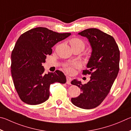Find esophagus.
Listing matches in <instances>:
<instances>
[{"instance_id":"1","label":"esophagus","mask_w":131,"mask_h":131,"mask_svg":"<svg viewBox=\"0 0 131 131\" xmlns=\"http://www.w3.org/2000/svg\"><path fill=\"white\" fill-rule=\"evenodd\" d=\"M66 79H67V84H71V82L72 81V79L70 77H67Z\"/></svg>"}]
</instances>
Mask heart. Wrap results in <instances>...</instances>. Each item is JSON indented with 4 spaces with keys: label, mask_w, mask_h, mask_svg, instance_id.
Segmentation results:
<instances>
[{
    "label": "heart",
    "mask_w": 131,
    "mask_h": 131,
    "mask_svg": "<svg viewBox=\"0 0 131 131\" xmlns=\"http://www.w3.org/2000/svg\"><path fill=\"white\" fill-rule=\"evenodd\" d=\"M69 42L71 47H72V49H76L77 48V49H79L82 51L86 47V42L81 38H72ZM79 64L78 63H74L71 64H67V65L64 66V70L68 74H72L74 68L79 67Z\"/></svg>",
    "instance_id": "b5f03b06"
}]
</instances>
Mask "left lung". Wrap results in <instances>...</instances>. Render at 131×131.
<instances>
[{"mask_svg":"<svg viewBox=\"0 0 131 131\" xmlns=\"http://www.w3.org/2000/svg\"><path fill=\"white\" fill-rule=\"evenodd\" d=\"M79 34L88 38L92 48L88 68L82 72L91 77L84 84L76 79L71 82L82 91L78 97L71 98V102L81 108L91 109L99 106L111 90L118 73L120 50L113 37L99 29H88Z\"/></svg>","mask_w":131,"mask_h":131,"instance_id":"obj_1","label":"left lung"}]
</instances>
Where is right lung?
Here are the masks:
<instances>
[{
  "label": "right lung",
  "instance_id": "add662e5",
  "mask_svg": "<svg viewBox=\"0 0 131 131\" xmlns=\"http://www.w3.org/2000/svg\"><path fill=\"white\" fill-rule=\"evenodd\" d=\"M70 35L38 27L20 36L11 53V71L16 91L23 102L29 105L44 102L49 98L50 84L66 83L63 72L56 70L44 74L42 64L47 55L52 54V48Z\"/></svg>",
  "mask_w": 131,
  "mask_h": 131
}]
</instances>
